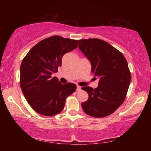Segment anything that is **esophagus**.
Here are the masks:
<instances>
[{
	"label": "esophagus",
	"mask_w": 151,
	"mask_h": 151,
	"mask_svg": "<svg viewBox=\"0 0 151 151\" xmlns=\"http://www.w3.org/2000/svg\"><path fill=\"white\" fill-rule=\"evenodd\" d=\"M81 90V87L80 86H76V91H80Z\"/></svg>",
	"instance_id": "esophagus-1"
}]
</instances>
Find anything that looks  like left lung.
Segmentation results:
<instances>
[{
  "label": "left lung",
  "mask_w": 151,
  "mask_h": 151,
  "mask_svg": "<svg viewBox=\"0 0 151 151\" xmlns=\"http://www.w3.org/2000/svg\"><path fill=\"white\" fill-rule=\"evenodd\" d=\"M79 48L90 60L92 72L99 76V86L82 87L88 94L82 103L84 112L96 118L113 113L123 103L131 81L126 58L114 47L99 39L78 40Z\"/></svg>",
  "instance_id": "8db88e82"
}]
</instances>
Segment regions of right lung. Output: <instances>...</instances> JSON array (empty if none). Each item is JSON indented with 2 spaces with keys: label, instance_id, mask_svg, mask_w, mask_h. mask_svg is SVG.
<instances>
[{
  "label": "right lung",
  "instance_id": "add662e5",
  "mask_svg": "<svg viewBox=\"0 0 151 151\" xmlns=\"http://www.w3.org/2000/svg\"><path fill=\"white\" fill-rule=\"evenodd\" d=\"M78 47L77 40L52 36L35 45L22 59L20 85L32 109L44 116L63 111L67 97L76 91L75 84H61L52 74L62 65L63 55Z\"/></svg>",
  "mask_w": 151,
  "mask_h": 151
}]
</instances>
